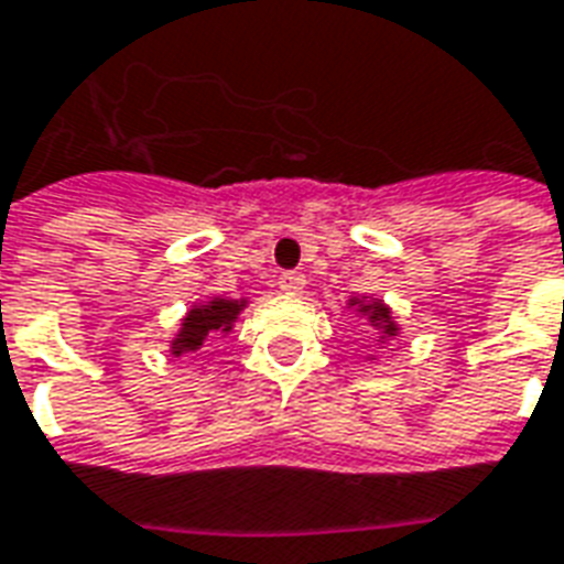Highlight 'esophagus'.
Wrapping results in <instances>:
<instances>
[{"mask_svg":"<svg viewBox=\"0 0 564 564\" xmlns=\"http://www.w3.org/2000/svg\"><path fill=\"white\" fill-rule=\"evenodd\" d=\"M278 286L286 295H299L304 290V274L302 271H283L281 278H278Z\"/></svg>","mask_w":564,"mask_h":564,"instance_id":"esophagus-1","label":"esophagus"}]
</instances>
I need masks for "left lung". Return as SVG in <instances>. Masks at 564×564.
Segmentation results:
<instances>
[{
  "instance_id": "left-lung-1",
  "label": "left lung",
  "mask_w": 564,
  "mask_h": 564,
  "mask_svg": "<svg viewBox=\"0 0 564 564\" xmlns=\"http://www.w3.org/2000/svg\"><path fill=\"white\" fill-rule=\"evenodd\" d=\"M349 304H358V314H365L367 323L382 328V335L386 337L398 335V325H394V319H391V311H388L382 302H358V299H352Z\"/></svg>"
}]
</instances>
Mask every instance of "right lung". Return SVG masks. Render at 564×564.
Here are the masks:
<instances>
[{"label":"right lung","mask_w":564,"mask_h":564,"mask_svg":"<svg viewBox=\"0 0 564 564\" xmlns=\"http://www.w3.org/2000/svg\"><path fill=\"white\" fill-rule=\"evenodd\" d=\"M245 302H229V299H212L206 304H194L182 319L178 335L173 337V356L182 352H197L206 340H218L227 335L232 323L239 319Z\"/></svg>","instance_id":"obj_1"}]
</instances>
